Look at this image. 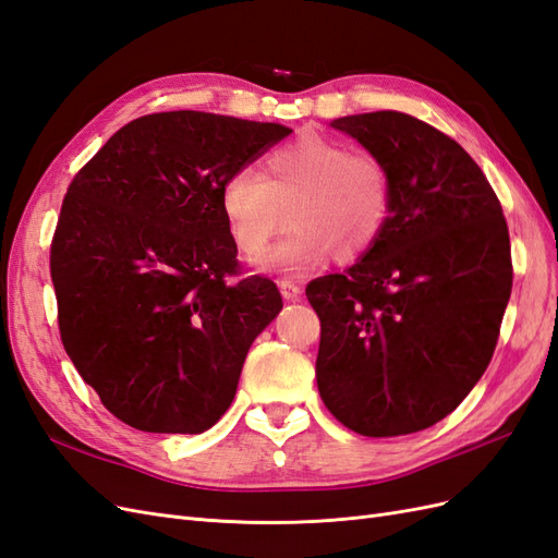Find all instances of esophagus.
I'll return each mask as SVG.
<instances>
[{
    "mask_svg": "<svg viewBox=\"0 0 558 558\" xmlns=\"http://www.w3.org/2000/svg\"><path fill=\"white\" fill-rule=\"evenodd\" d=\"M279 291H281V295H283L286 300H298L300 293H302L300 283H295V281H291V279H279Z\"/></svg>",
    "mask_w": 558,
    "mask_h": 558,
    "instance_id": "1",
    "label": "esophagus"
}]
</instances>
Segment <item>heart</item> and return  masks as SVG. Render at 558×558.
<instances>
[{"label": "heart", "mask_w": 558, "mask_h": 558, "mask_svg": "<svg viewBox=\"0 0 558 558\" xmlns=\"http://www.w3.org/2000/svg\"><path fill=\"white\" fill-rule=\"evenodd\" d=\"M230 240L258 258L289 216V234L263 258L265 272L300 277L326 258L353 260L373 246L393 211V181L369 150L305 132L267 150L263 170L230 172L218 191Z\"/></svg>", "instance_id": "heart-1"}]
</instances>
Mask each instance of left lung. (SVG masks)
I'll use <instances>...</instances> for the list:
<instances>
[{"label":"left lung","mask_w":558,"mask_h":558,"mask_svg":"<svg viewBox=\"0 0 558 558\" xmlns=\"http://www.w3.org/2000/svg\"><path fill=\"white\" fill-rule=\"evenodd\" d=\"M330 125L386 162L393 211L356 265L307 283L318 393L353 433L424 430L492 363L512 293L508 223L480 165L437 128L400 111Z\"/></svg>","instance_id":"obj_1"}]
</instances>
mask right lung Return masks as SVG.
<instances>
[{"instance_id": "obj_1", "label": "right lung", "mask_w": 558, "mask_h": 558, "mask_svg": "<svg viewBox=\"0 0 558 558\" xmlns=\"http://www.w3.org/2000/svg\"><path fill=\"white\" fill-rule=\"evenodd\" d=\"M293 130L205 111L134 118L81 167L50 242L66 356L144 433H205L281 310L244 275L218 191Z\"/></svg>"}]
</instances>
